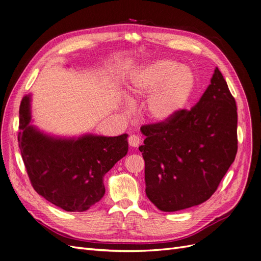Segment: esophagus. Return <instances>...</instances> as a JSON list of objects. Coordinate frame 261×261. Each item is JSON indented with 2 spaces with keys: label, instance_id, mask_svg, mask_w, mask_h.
Here are the masks:
<instances>
[{
  "label": "esophagus",
  "instance_id": "esophagus-1",
  "mask_svg": "<svg viewBox=\"0 0 261 261\" xmlns=\"http://www.w3.org/2000/svg\"><path fill=\"white\" fill-rule=\"evenodd\" d=\"M140 144V137L138 135H135V134H133L128 137V145L130 147H138Z\"/></svg>",
  "mask_w": 261,
  "mask_h": 261
}]
</instances>
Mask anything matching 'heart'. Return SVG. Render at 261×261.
I'll return each mask as SVG.
<instances>
[{
  "label": "heart",
  "mask_w": 261,
  "mask_h": 261,
  "mask_svg": "<svg viewBox=\"0 0 261 261\" xmlns=\"http://www.w3.org/2000/svg\"><path fill=\"white\" fill-rule=\"evenodd\" d=\"M194 87L195 77L188 67L171 60H158L133 75L129 92L135 99L148 97L146 114L150 120L165 122L186 106Z\"/></svg>",
  "instance_id": "heart-1"
}]
</instances>
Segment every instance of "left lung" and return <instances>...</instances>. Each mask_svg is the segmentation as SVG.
Masks as SVG:
<instances>
[{"label": "left lung", "instance_id": "1", "mask_svg": "<svg viewBox=\"0 0 261 261\" xmlns=\"http://www.w3.org/2000/svg\"><path fill=\"white\" fill-rule=\"evenodd\" d=\"M238 108L219 68L191 110L141 126L146 195L161 211L197 206L215 194L238 152Z\"/></svg>", "mask_w": 261, "mask_h": 261}]
</instances>
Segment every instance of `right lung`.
Listing matches in <instances>:
<instances>
[{"label": "right lung", "instance_id": "1", "mask_svg": "<svg viewBox=\"0 0 261 261\" xmlns=\"http://www.w3.org/2000/svg\"><path fill=\"white\" fill-rule=\"evenodd\" d=\"M30 121L26 96L19 107L18 146L34 189L65 211L88 210L106 193V173L127 153V134L62 139L44 135Z\"/></svg>", "mask_w": 261, "mask_h": 261}]
</instances>
